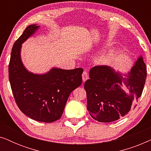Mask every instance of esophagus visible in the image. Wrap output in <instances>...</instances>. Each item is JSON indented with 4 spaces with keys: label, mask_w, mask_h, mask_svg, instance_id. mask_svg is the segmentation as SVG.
<instances>
[{
    "label": "esophagus",
    "mask_w": 151,
    "mask_h": 151,
    "mask_svg": "<svg viewBox=\"0 0 151 151\" xmlns=\"http://www.w3.org/2000/svg\"><path fill=\"white\" fill-rule=\"evenodd\" d=\"M82 80H83V82H85L86 80L88 78V73L86 72V71H84L83 72V73H82Z\"/></svg>",
    "instance_id": "1"
}]
</instances>
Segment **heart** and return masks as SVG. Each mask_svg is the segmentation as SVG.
<instances>
[{
	"instance_id": "obj_1",
	"label": "heart",
	"mask_w": 151,
	"mask_h": 151,
	"mask_svg": "<svg viewBox=\"0 0 151 151\" xmlns=\"http://www.w3.org/2000/svg\"><path fill=\"white\" fill-rule=\"evenodd\" d=\"M114 56L113 51H109L107 53H104L97 58V61L100 64H106L110 62Z\"/></svg>"
}]
</instances>
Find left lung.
Segmentation results:
<instances>
[{"mask_svg": "<svg viewBox=\"0 0 151 151\" xmlns=\"http://www.w3.org/2000/svg\"><path fill=\"white\" fill-rule=\"evenodd\" d=\"M146 67L140 56L123 78L109 66H96L89 71V79L84 83L87 98V110L91 116L100 122H111L129 112L134 102L142 96L146 79ZM129 89L128 94L121 86Z\"/></svg>", "mask_w": 151, "mask_h": 151, "instance_id": "1", "label": "left lung"}]
</instances>
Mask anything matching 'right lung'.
<instances>
[{"mask_svg": "<svg viewBox=\"0 0 151 151\" xmlns=\"http://www.w3.org/2000/svg\"><path fill=\"white\" fill-rule=\"evenodd\" d=\"M39 26L25 29L12 47L9 64V79L14 99L24 114L34 120L53 122L60 118L69 95L81 85L83 69L52 68L45 74L28 71L22 63V44Z\"/></svg>", "mask_w": 151, "mask_h": 151, "instance_id": "1", "label": "right lung"}]
</instances>
